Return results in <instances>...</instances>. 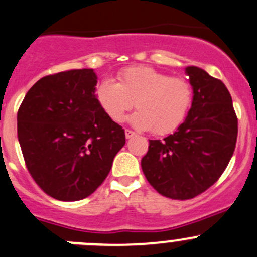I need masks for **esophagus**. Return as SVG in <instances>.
Returning <instances> with one entry per match:
<instances>
[{
  "label": "esophagus",
  "mask_w": 257,
  "mask_h": 257,
  "mask_svg": "<svg viewBox=\"0 0 257 257\" xmlns=\"http://www.w3.org/2000/svg\"><path fill=\"white\" fill-rule=\"evenodd\" d=\"M134 136H136V132L131 131V129H125V137H126V139L133 138Z\"/></svg>",
  "instance_id": "1"
}]
</instances>
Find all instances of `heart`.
<instances>
[{
    "mask_svg": "<svg viewBox=\"0 0 257 257\" xmlns=\"http://www.w3.org/2000/svg\"><path fill=\"white\" fill-rule=\"evenodd\" d=\"M96 99L115 123H121L136 103L138 110L131 116V123L138 129H152L154 134L166 136L186 119L193 101V88L181 76L149 66H131L118 74V83L101 81Z\"/></svg>",
    "mask_w": 257,
    "mask_h": 257,
    "instance_id": "b5f03b06",
    "label": "heart"
}]
</instances>
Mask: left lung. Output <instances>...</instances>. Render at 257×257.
I'll use <instances>...</instances> for the list:
<instances>
[{
	"label": "left lung",
	"instance_id": "1",
	"mask_svg": "<svg viewBox=\"0 0 257 257\" xmlns=\"http://www.w3.org/2000/svg\"><path fill=\"white\" fill-rule=\"evenodd\" d=\"M193 88L188 115L163 141H149L142 158L147 181L172 200H191L225 172L237 141L238 121L230 91L203 69L188 66Z\"/></svg>",
	"mask_w": 257,
	"mask_h": 257
}]
</instances>
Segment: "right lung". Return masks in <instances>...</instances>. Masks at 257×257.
<instances>
[{
    "label": "right lung",
    "mask_w": 257,
    "mask_h": 257,
    "mask_svg": "<svg viewBox=\"0 0 257 257\" xmlns=\"http://www.w3.org/2000/svg\"><path fill=\"white\" fill-rule=\"evenodd\" d=\"M93 69L44 76L17 111V137L27 171L55 200L79 201L105 181L125 133L95 94Z\"/></svg>",
    "instance_id": "add662e5"
}]
</instances>
